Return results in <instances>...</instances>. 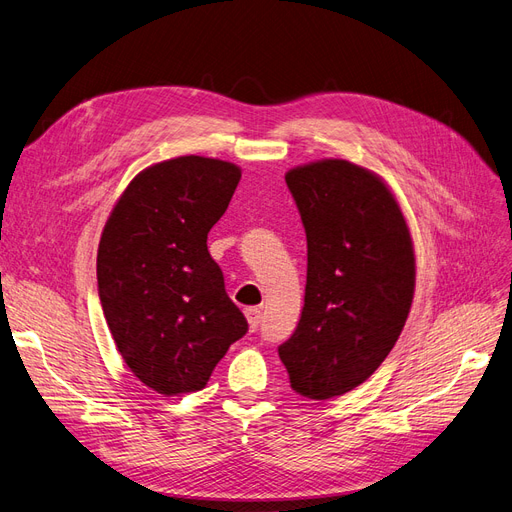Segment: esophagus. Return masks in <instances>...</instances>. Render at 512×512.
<instances>
[{
	"label": "esophagus",
	"mask_w": 512,
	"mask_h": 512,
	"mask_svg": "<svg viewBox=\"0 0 512 512\" xmlns=\"http://www.w3.org/2000/svg\"><path fill=\"white\" fill-rule=\"evenodd\" d=\"M245 319H248V325H250V330L254 332V330H256V327L260 325L262 313H260V309H256V306H252V309H245Z\"/></svg>",
	"instance_id": "1"
}]
</instances>
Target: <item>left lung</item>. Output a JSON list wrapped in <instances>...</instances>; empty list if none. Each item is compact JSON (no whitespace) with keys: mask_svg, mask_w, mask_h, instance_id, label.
Wrapping results in <instances>:
<instances>
[{"mask_svg":"<svg viewBox=\"0 0 512 512\" xmlns=\"http://www.w3.org/2000/svg\"><path fill=\"white\" fill-rule=\"evenodd\" d=\"M306 233L296 332L279 346L290 386L332 399L370 378L395 346L416 288L414 243L384 180L346 159L285 174Z\"/></svg>","mask_w":512,"mask_h":512,"instance_id":"8db88e82","label":"left lung"}]
</instances>
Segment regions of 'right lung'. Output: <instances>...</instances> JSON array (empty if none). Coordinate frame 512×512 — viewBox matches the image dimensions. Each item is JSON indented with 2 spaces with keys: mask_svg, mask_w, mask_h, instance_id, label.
Segmentation results:
<instances>
[{
  "mask_svg": "<svg viewBox=\"0 0 512 512\" xmlns=\"http://www.w3.org/2000/svg\"><path fill=\"white\" fill-rule=\"evenodd\" d=\"M231 161L185 155L134 176L102 229L98 296L117 351L159 395L201 391L248 321L208 233L239 185Z\"/></svg>",
  "mask_w": 512,
  "mask_h": 512,
  "instance_id": "right-lung-1",
  "label": "right lung"
}]
</instances>
